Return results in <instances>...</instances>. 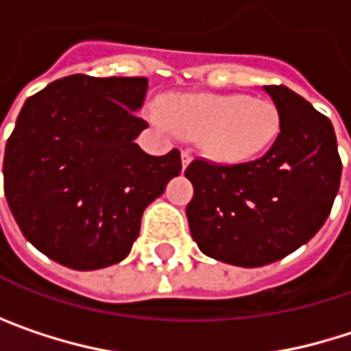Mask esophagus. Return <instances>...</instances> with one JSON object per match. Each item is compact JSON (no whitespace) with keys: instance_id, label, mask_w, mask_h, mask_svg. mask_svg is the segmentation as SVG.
<instances>
[{"instance_id":"obj_1","label":"esophagus","mask_w":351,"mask_h":351,"mask_svg":"<svg viewBox=\"0 0 351 351\" xmlns=\"http://www.w3.org/2000/svg\"><path fill=\"white\" fill-rule=\"evenodd\" d=\"M180 160H182V169H186L189 165H191V152L189 150H182V154H180Z\"/></svg>"}]
</instances>
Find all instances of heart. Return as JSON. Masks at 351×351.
Listing matches in <instances>:
<instances>
[{
    "instance_id": "heart-1",
    "label": "heart",
    "mask_w": 351,
    "mask_h": 351,
    "mask_svg": "<svg viewBox=\"0 0 351 351\" xmlns=\"http://www.w3.org/2000/svg\"><path fill=\"white\" fill-rule=\"evenodd\" d=\"M156 121L197 138L203 154L221 165L260 158L280 134V113L270 99L213 93H173L162 99Z\"/></svg>"
}]
</instances>
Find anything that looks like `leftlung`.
I'll list each match as a JSON object with an SVG mask.
<instances>
[{
    "mask_svg": "<svg viewBox=\"0 0 351 351\" xmlns=\"http://www.w3.org/2000/svg\"><path fill=\"white\" fill-rule=\"evenodd\" d=\"M280 113L270 150L244 165L193 160L186 205L191 236L219 262L256 268L307 244L339 189L341 160L331 121L289 87H264Z\"/></svg>",
    "mask_w": 351,
    "mask_h": 351,
    "instance_id": "obj_1",
    "label": "left lung"
}]
</instances>
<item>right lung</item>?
Wrapping results in <instances>:
<instances>
[{"label":"right lung","mask_w":351,"mask_h":351,"mask_svg":"<svg viewBox=\"0 0 351 351\" xmlns=\"http://www.w3.org/2000/svg\"><path fill=\"white\" fill-rule=\"evenodd\" d=\"M146 77L71 75L32 95L5 144L3 189L24 238L50 260L97 270L121 262L144 209L180 173V152L136 138Z\"/></svg>","instance_id":"1"}]
</instances>
